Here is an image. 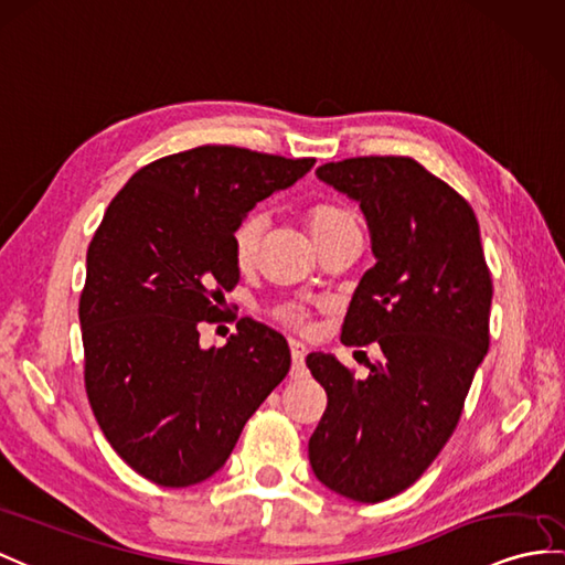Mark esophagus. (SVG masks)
Returning <instances> with one entry per match:
<instances>
[{
    "instance_id": "34e87169",
    "label": "esophagus",
    "mask_w": 565,
    "mask_h": 565,
    "mask_svg": "<svg viewBox=\"0 0 565 565\" xmlns=\"http://www.w3.org/2000/svg\"><path fill=\"white\" fill-rule=\"evenodd\" d=\"M290 352H292V376H305V356H307V348L305 342L299 340H290Z\"/></svg>"
}]
</instances>
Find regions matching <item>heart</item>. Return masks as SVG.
I'll return each instance as SVG.
<instances>
[{
    "label": "heart",
    "mask_w": 565,
    "mask_h": 565,
    "mask_svg": "<svg viewBox=\"0 0 565 565\" xmlns=\"http://www.w3.org/2000/svg\"><path fill=\"white\" fill-rule=\"evenodd\" d=\"M307 223L311 227V235L319 244L328 242L330 237H335V235H340V232H345L350 227H360L356 225V217L338 203H313L307 211ZM264 225H266V217L260 213H249L237 225L235 235H232V254H235L237 266L246 268L254 264L258 244H260V235H264ZM273 313L280 323L292 326V328L305 326V321H307L305 307L292 305V301L275 307Z\"/></svg>",
    "instance_id": "obj_1"
}]
</instances>
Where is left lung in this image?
<instances>
[{"label":"left lung","mask_w":565,"mask_h":565,"mask_svg":"<svg viewBox=\"0 0 565 565\" xmlns=\"http://www.w3.org/2000/svg\"><path fill=\"white\" fill-rule=\"evenodd\" d=\"M316 177L366 217L376 264L340 340L379 342L381 360L354 379L335 354L307 356L328 395L309 462L330 491L379 503L415 484L456 429L489 350L491 275L470 203L417 160L350 158Z\"/></svg>","instance_id":"left-lung-1"}]
</instances>
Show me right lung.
<instances>
[{
  "label": "right lung",
  "mask_w": 565,
  "mask_h": 565,
  "mask_svg": "<svg viewBox=\"0 0 565 565\" xmlns=\"http://www.w3.org/2000/svg\"><path fill=\"white\" fill-rule=\"evenodd\" d=\"M313 162L191 148L136 172L95 232L78 305L88 401L117 456L160 487L223 470L290 371L278 330L242 319L237 335L205 350L199 326L223 316V292L239 282L237 225Z\"/></svg>",
  "instance_id": "add662e5"
}]
</instances>
